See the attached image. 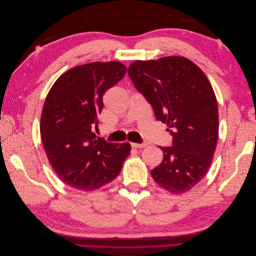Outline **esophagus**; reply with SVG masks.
I'll list each match as a JSON object with an SVG mask.
<instances>
[{
  "instance_id": "1",
  "label": "esophagus",
  "mask_w": 256,
  "mask_h": 256,
  "mask_svg": "<svg viewBox=\"0 0 256 256\" xmlns=\"http://www.w3.org/2000/svg\"><path fill=\"white\" fill-rule=\"evenodd\" d=\"M147 144H145V143H141V144H138V143H131V146L134 147V148H143V147H145Z\"/></svg>"
}]
</instances>
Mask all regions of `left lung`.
<instances>
[{
  "instance_id": "1",
  "label": "left lung",
  "mask_w": 256,
  "mask_h": 256,
  "mask_svg": "<svg viewBox=\"0 0 256 256\" xmlns=\"http://www.w3.org/2000/svg\"><path fill=\"white\" fill-rule=\"evenodd\" d=\"M128 74L173 136L172 146L160 147L164 160L152 170L154 180L174 194L191 190L207 174L218 141V104L210 82L182 56L136 60Z\"/></svg>"
}]
</instances>
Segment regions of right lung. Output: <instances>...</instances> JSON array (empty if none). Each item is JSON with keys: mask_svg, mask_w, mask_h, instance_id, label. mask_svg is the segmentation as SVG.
Here are the masks:
<instances>
[{"mask_svg": "<svg viewBox=\"0 0 256 256\" xmlns=\"http://www.w3.org/2000/svg\"><path fill=\"white\" fill-rule=\"evenodd\" d=\"M126 66L120 62H94L62 74L42 108L40 134L54 172L69 187L92 191L120 173L130 144L97 138L98 116L104 92L120 81Z\"/></svg>", "mask_w": 256, "mask_h": 256, "instance_id": "obj_1", "label": "right lung"}]
</instances>
